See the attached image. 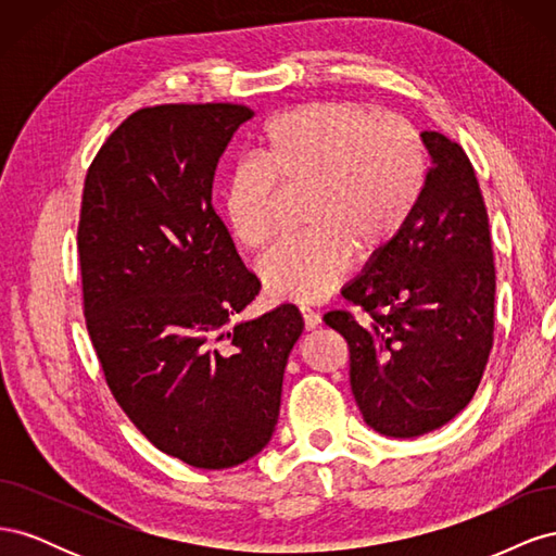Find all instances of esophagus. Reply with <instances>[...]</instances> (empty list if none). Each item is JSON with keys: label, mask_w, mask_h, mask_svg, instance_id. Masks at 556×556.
I'll return each mask as SVG.
<instances>
[{"label": "esophagus", "mask_w": 556, "mask_h": 556, "mask_svg": "<svg viewBox=\"0 0 556 556\" xmlns=\"http://www.w3.org/2000/svg\"><path fill=\"white\" fill-rule=\"evenodd\" d=\"M301 319H304V327L311 331L315 329L319 323H323V317H319V313L311 311V308H301Z\"/></svg>", "instance_id": "esophagus-1"}]
</instances>
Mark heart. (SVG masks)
Listing matches in <instances>:
<instances>
[{
    "mask_svg": "<svg viewBox=\"0 0 556 556\" xmlns=\"http://www.w3.org/2000/svg\"><path fill=\"white\" fill-rule=\"evenodd\" d=\"M427 150L410 121L355 102H308L278 113L223 192L233 243L260 250L274 233L278 190H308L306 233L274 245L257 264L268 296L325 299L348 271L350 252L374 260L390 248L422 197Z\"/></svg>",
    "mask_w": 556,
    "mask_h": 556,
    "instance_id": "b5f03b06",
    "label": "heart"
}]
</instances>
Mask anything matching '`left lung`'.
Here are the masks:
<instances>
[{"instance_id":"obj_1","label":"left lung","mask_w":556,"mask_h":556,"mask_svg":"<svg viewBox=\"0 0 556 556\" xmlns=\"http://www.w3.org/2000/svg\"><path fill=\"white\" fill-rule=\"evenodd\" d=\"M433 160L399 239L329 311L348 343L350 387L368 427L415 439L473 399L494 343V252L484 199L459 143L422 131Z\"/></svg>"}]
</instances>
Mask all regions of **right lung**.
Returning a JSON list of instances; mask_svg holds the SVG:
<instances>
[{"mask_svg":"<svg viewBox=\"0 0 556 556\" xmlns=\"http://www.w3.org/2000/svg\"><path fill=\"white\" fill-rule=\"evenodd\" d=\"M252 115L229 102L134 111L83 185V315L106 384L150 443L194 468L243 464L271 441L304 329L292 304L229 327L260 280L213 208V180Z\"/></svg>","mask_w":556,"mask_h":556,"instance_id":"add662e5","label":"right lung"}]
</instances>
